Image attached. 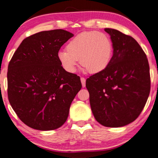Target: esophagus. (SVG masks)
I'll list each match as a JSON object with an SVG mask.
<instances>
[{
  "instance_id": "34e87169",
  "label": "esophagus",
  "mask_w": 158,
  "mask_h": 158,
  "mask_svg": "<svg viewBox=\"0 0 158 158\" xmlns=\"http://www.w3.org/2000/svg\"><path fill=\"white\" fill-rule=\"evenodd\" d=\"M81 83H82V86L84 88L85 86V79L84 78V77H81Z\"/></svg>"
}]
</instances>
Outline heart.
Here are the masks:
<instances>
[{
    "label": "heart",
    "mask_w": 158,
    "mask_h": 158,
    "mask_svg": "<svg viewBox=\"0 0 158 158\" xmlns=\"http://www.w3.org/2000/svg\"><path fill=\"white\" fill-rule=\"evenodd\" d=\"M113 51V42L109 35L96 31H86L69 41L66 51L59 52L57 59L69 73H75L78 60L84 70L98 73L109 66Z\"/></svg>",
    "instance_id": "obj_1"
}]
</instances>
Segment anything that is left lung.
<instances>
[{
    "label": "left lung",
    "instance_id": "obj_1",
    "mask_svg": "<svg viewBox=\"0 0 158 158\" xmlns=\"http://www.w3.org/2000/svg\"><path fill=\"white\" fill-rule=\"evenodd\" d=\"M113 42L111 62L102 72L86 80L93 114L107 127L130 124L144 109L150 91V67L135 39L106 28Z\"/></svg>",
    "mask_w": 158,
    "mask_h": 158
}]
</instances>
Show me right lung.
<instances>
[{
	"label": "right lung",
	"mask_w": 158,
	"mask_h": 158,
	"mask_svg": "<svg viewBox=\"0 0 158 158\" xmlns=\"http://www.w3.org/2000/svg\"><path fill=\"white\" fill-rule=\"evenodd\" d=\"M73 34L41 31L24 39L8 68V96L19 118L32 129L54 130L68 117L81 78L62 68L57 54Z\"/></svg>",
	"instance_id": "right-lung-1"
}]
</instances>
